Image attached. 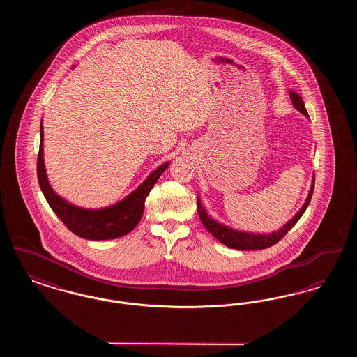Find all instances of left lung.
Listing matches in <instances>:
<instances>
[{
	"label": "left lung",
	"instance_id": "obj_1",
	"mask_svg": "<svg viewBox=\"0 0 357 357\" xmlns=\"http://www.w3.org/2000/svg\"><path fill=\"white\" fill-rule=\"evenodd\" d=\"M290 99L294 105V108L297 111H300L305 118H309L307 112H306L305 105L303 102V98L294 92L290 93ZM313 188H314V176L312 178V185L310 190L307 192L305 202L303 204V207L296 213V215L289 220L284 226H281L278 230H274L272 233H255V231H246V230H238L231 226H227L222 222L214 220L206 210L199 195L197 194V204H198V214L201 222L204 223L206 230L208 233H211V236L217 238L221 243L227 248L231 249H237V250H261V249H266L271 248L274 243H277L281 238L284 237L289 230L297 223V221L303 217V214L305 213L306 207L312 199V194H313Z\"/></svg>",
	"mask_w": 357,
	"mask_h": 357
}]
</instances>
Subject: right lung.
I'll return each mask as SVG.
<instances>
[{
	"instance_id": "1",
	"label": "right lung",
	"mask_w": 357,
	"mask_h": 357,
	"mask_svg": "<svg viewBox=\"0 0 357 357\" xmlns=\"http://www.w3.org/2000/svg\"><path fill=\"white\" fill-rule=\"evenodd\" d=\"M44 127L40 124V151L37 159V178L41 191L54 214L63 221L72 233L79 237L92 241H104L123 237L132 231L142 220L144 202L153 185L169 167L170 162H165L136 187L132 192L116 204L102 208H84L70 204L59 195L48 181L44 163Z\"/></svg>"
}]
</instances>
